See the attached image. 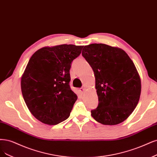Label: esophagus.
<instances>
[{"label":"esophagus","mask_w":157,"mask_h":157,"mask_svg":"<svg viewBox=\"0 0 157 157\" xmlns=\"http://www.w3.org/2000/svg\"><path fill=\"white\" fill-rule=\"evenodd\" d=\"M80 89H81V90H80V91H81V92H82V94L85 92V90H86V89H85L84 88H81Z\"/></svg>","instance_id":"34e87169"}]
</instances>
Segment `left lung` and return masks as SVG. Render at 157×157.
Returning <instances> with one entry per match:
<instances>
[{
    "label": "left lung",
    "instance_id": "left-lung-1",
    "mask_svg": "<svg viewBox=\"0 0 157 157\" xmlns=\"http://www.w3.org/2000/svg\"><path fill=\"white\" fill-rule=\"evenodd\" d=\"M82 55L94 72L99 99L91 116L102 125L121 123L136 107L141 94L134 63L121 48L102 44L84 46Z\"/></svg>",
    "mask_w": 157,
    "mask_h": 157
}]
</instances>
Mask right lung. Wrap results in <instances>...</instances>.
I'll list each match as a JSON object with an SVG mask.
<instances>
[{
  "label": "right lung",
  "instance_id": "obj_1",
  "mask_svg": "<svg viewBox=\"0 0 157 157\" xmlns=\"http://www.w3.org/2000/svg\"><path fill=\"white\" fill-rule=\"evenodd\" d=\"M82 48L66 44L45 47L27 63L21 91L30 113L43 123L57 125L70 116L77 95L69 87V69Z\"/></svg>",
  "mask_w": 157,
  "mask_h": 157
}]
</instances>
